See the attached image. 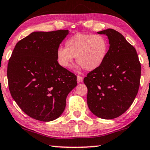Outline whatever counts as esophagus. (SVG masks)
<instances>
[{
	"label": "esophagus",
	"instance_id": "esophagus-1",
	"mask_svg": "<svg viewBox=\"0 0 150 150\" xmlns=\"http://www.w3.org/2000/svg\"><path fill=\"white\" fill-rule=\"evenodd\" d=\"M83 81V78L81 76H77V81L79 82V83H82Z\"/></svg>",
	"mask_w": 150,
	"mask_h": 150
}]
</instances>
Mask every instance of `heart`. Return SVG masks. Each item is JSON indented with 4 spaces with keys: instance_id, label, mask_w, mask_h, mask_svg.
<instances>
[{
    "instance_id": "obj_1",
    "label": "heart",
    "mask_w": 150,
    "mask_h": 150,
    "mask_svg": "<svg viewBox=\"0 0 150 150\" xmlns=\"http://www.w3.org/2000/svg\"><path fill=\"white\" fill-rule=\"evenodd\" d=\"M108 44L100 35L77 33L65 42V48L59 47L57 51L59 64L64 68L70 67L76 57L79 67L87 71L99 68L107 55Z\"/></svg>"
}]
</instances>
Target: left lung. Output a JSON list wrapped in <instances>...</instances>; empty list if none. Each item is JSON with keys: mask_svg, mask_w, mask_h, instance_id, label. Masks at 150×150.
Returning a JSON list of instances; mask_svg holds the SVG:
<instances>
[{"mask_svg": "<svg viewBox=\"0 0 150 150\" xmlns=\"http://www.w3.org/2000/svg\"><path fill=\"white\" fill-rule=\"evenodd\" d=\"M106 35L109 50L99 68L84 79L89 110L98 117L111 120L130 108L140 85L141 63L137 51L120 33L112 28L98 32Z\"/></svg>", "mask_w": 150, "mask_h": 150, "instance_id": "obj_1", "label": "left lung"}]
</instances>
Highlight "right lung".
Here are the masks:
<instances>
[{
  "label": "right lung",
  "mask_w": 150,
  "mask_h": 150,
  "mask_svg": "<svg viewBox=\"0 0 150 150\" xmlns=\"http://www.w3.org/2000/svg\"><path fill=\"white\" fill-rule=\"evenodd\" d=\"M68 30L33 32L16 44L7 66L9 89L19 107L42 122L64 111L76 76L59 64L57 51Z\"/></svg>",
  "instance_id": "1"
}]
</instances>
